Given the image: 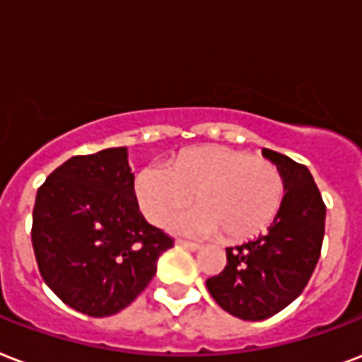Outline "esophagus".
Segmentation results:
<instances>
[{
  "mask_svg": "<svg viewBox=\"0 0 362 362\" xmlns=\"http://www.w3.org/2000/svg\"><path fill=\"white\" fill-rule=\"evenodd\" d=\"M177 245H181V247H185V249H189V251H198V249H200V243L187 242V240H177Z\"/></svg>",
  "mask_w": 362,
  "mask_h": 362,
  "instance_id": "1",
  "label": "esophagus"
}]
</instances>
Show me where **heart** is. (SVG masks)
I'll return each mask as SVG.
<instances>
[{"mask_svg":"<svg viewBox=\"0 0 362 362\" xmlns=\"http://www.w3.org/2000/svg\"><path fill=\"white\" fill-rule=\"evenodd\" d=\"M141 213L164 225L194 194L198 207L177 223L179 228L204 236L243 242L274 223L285 196V179L274 162L247 151L207 145L181 151L170 166L149 164L134 179Z\"/></svg>","mask_w":362,"mask_h":362,"instance_id":"obj_1","label":"heart"}]
</instances>
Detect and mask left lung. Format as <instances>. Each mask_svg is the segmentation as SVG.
<instances>
[{
  "instance_id": "obj_1",
  "label": "left lung",
  "mask_w": 362,
  "mask_h": 362,
  "mask_svg": "<svg viewBox=\"0 0 362 362\" xmlns=\"http://www.w3.org/2000/svg\"><path fill=\"white\" fill-rule=\"evenodd\" d=\"M285 179L281 209L264 236L226 247V266L206 281L225 312L243 321L276 315L300 295L317 266L327 207L312 173L293 158L262 149Z\"/></svg>"
}]
</instances>
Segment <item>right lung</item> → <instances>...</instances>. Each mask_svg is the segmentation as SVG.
Wrapping results in <instances>:
<instances>
[{
	"label": "right lung",
	"mask_w": 362,
	"mask_h": 362,
	"mask_svg": "<svg viewBox=\"0 0 362 362\" xmlns=\"http://www.w3.org/2000/svg\"><path fill=\"white\" fill-rule=\"evenodd\" d=\"M32 245L64 304L107 317L145 291L173 238L141 217L126 147H115L71 156L39 187Z\"/></svg>",
	"instance_id": "add662e5"
}]
</instances>
